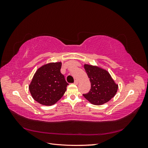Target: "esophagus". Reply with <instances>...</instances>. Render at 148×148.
<instances>
[{
    "instance_id": "34e87169",
    "label": "esophagus",
    "mask_w": 148,
    "mask_h": 148,
    "mask_svg": "<svg viewBox=\"0 0 148 148\" xmlns=\"http://www.w3.org/2000/svg\"><path fill=\"white\" fill-rule=\"evenodd\" d=\"M74 84H78V80H77V79L75 80Z\"/></svg>"
}]
</instances>
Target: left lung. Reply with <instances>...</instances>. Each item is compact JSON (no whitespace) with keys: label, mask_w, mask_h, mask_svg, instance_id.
<instances>
[{"label":"left lung","mask_w":148,"mask_h":148,"mask_svg":"<svg viewBox=\"0 0 148 148\" xmlns=\"http://www.w3.org/2000/svg\"><path fill=\"white\" fill-rule=\"evenodd\" d=\"M84 68L91 82V89L83 96L92 104L100 106L114 97L117 93L118 84L106 70L99 66L84 64Z\"/></svg>","instance_id":"obj_1"}]
</instances>
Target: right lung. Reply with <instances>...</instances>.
Returning a JSON list of instances; mask_svg holds the SVG:
<instances>
[{
  "label": "right lung",
  "mask_w": 148,
  "mask_h": 148,
  "mask_svg": "<svg viewBox=\"0 0 148 148\" xmlns=\"http://www.w3.org/2000/svg\"><path fill=\"white\" fill-rule=\"evenodd\" d=\"M62 62H51L41 66L34 73L29 85L33 99L44 106H52L64 96L69 84L60 73Z\"/></svg>",
  "instance_id": "obj_1"
}]
</instances>
